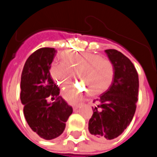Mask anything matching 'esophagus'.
Listing matches in <instances>:
<instances>
[{
	"label": "esophagus",
	"mask_w": 157,
	"mask_h": 157,
	"mask_svg": "<svg viewBox=\"0 0 157 157\" xmlns=\"http://www.w3.org/2000/svg\"><path fill=\"white\" fill-rule=\"evenodd\" d=\"M79 107H80V104H77V105H74V106H73V110H74V111H75L76 109H78Z\"/></svg>",
	"instance_id": "obj_1"
}]
</instances>
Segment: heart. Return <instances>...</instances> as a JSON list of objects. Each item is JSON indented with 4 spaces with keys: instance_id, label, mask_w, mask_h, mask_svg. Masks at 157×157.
<instances>
[{
    "instance_id": "b5f03b06",
    "label": "heart",
    "mask_w": 157,
    "mask_h": 157,
    "mask_svg": "<svg viewBox=\"0 0 157 157\" xmlns=\"http://www.w3.org/2000/svg\"><path fill=\"white\" fill-rule=\"evenodd\" d=\"M62 63L54 64L50 68L52 79L59 86L68 85L72 78V72L85 83L91 95H97L105 91L111 84L113 67L108 59L92 53L62 52ZM86 90L81 86H70L63 90L62 96L70 102H75L82 98Z\"/></svg>"
}]
</instances>
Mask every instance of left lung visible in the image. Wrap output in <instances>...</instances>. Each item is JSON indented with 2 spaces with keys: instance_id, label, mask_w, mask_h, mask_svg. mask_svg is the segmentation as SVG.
I'll return each mask as SVG.
<instances>
[{
  "instance_id": "8db88e82",
  "label": "left lung",
  "mask_w": 157,
  "mask_h": 157,
  "mask_svg": "<svg viewBox=\"0 0 157 157\" xmlns=\"http://www.w3.org/2000/svg\"><path fill=\"white\" fill-rule=\"evenodd\" d=\"M105 53L113 66V78L109 89L94 100L97 107L88 123L90 134L98 140L117 138L135 115L138 101L139 76L129 59L116 49Z\"/></svg>"
}]
</instances>
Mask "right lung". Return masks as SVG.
I'll use <instances>...</instances> for the list:
<instances>
[{
  "label": "right lung",
  "instance_id": "obj_1",
  "mask_svg": "<svg viewBox=\"0 0 157 157\" xmlns=\"http://www.w3.org/2000/svg\"><path fill=\"white\" fill-rule=\"evenodd\" d=\"M54 48H41L26 60L21 75L20 98L26 121L33 132L47 140L57 138L64 132L65 122L73 109L59 97V89L51 75L55 58ZM48 97L56 98L48 104Z\"/></svg>",
  "mask_w": 157,
  "mask_h": 157
}]
</instances>
